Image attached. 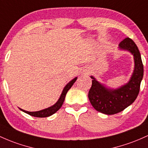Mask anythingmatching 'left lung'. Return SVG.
<instances>
[{
  "label": "left lung",
  "mask_w": 148,
  "mask_h": 148,
  "mask_svg": "<svg viewBox=\"0 0 148 148\" xmlns=\"http://www.w3.org/2000/svg\"><path fill=\"white\" fill-rule=\"evenodd\" d=\"M119 49L129 52L134 56V69L129 82L117 88H111L90 76L92 80L88 92L89 100L95 110L108 115L119 113L134 103L143 77L140 53L134 40L126 38L119 44Z\"/></svg>",
  "instance_id": "8db88e82"
}]
</instances>
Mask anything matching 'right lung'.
<instances>
[{"instance_id": "obj_1", "label": "right lung", "mask_w": 148, "mask_h": 148, "mask_svg": "<svg viewBox=\"0 0 148 148\" xmlns=\"http://www.w3.org/2000/svg\"><path fill=\"white\" fill-rule=\"evenodd\" d=\"M77 79V77H75L74 79H73L72 80L70 81V82L66 84L64 88H63L62 92L60 96V98L58 99V101H57L53 105L49 107V108L43 109V110H39V111L36 112H28L26 111V110H22V109L21 108H19V110H20L21 111L24 112L31 115V116H36V117H48V116H51V115H53V114L56 113L58 110H59L60 109L62 105V104L64 101V98H65L66 92H67L68 90L71 88V87L72 86L73 84L75 83Z\"/></svg>"}]
</instances>
